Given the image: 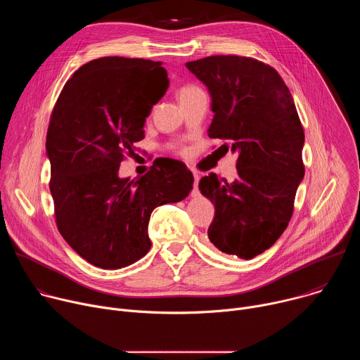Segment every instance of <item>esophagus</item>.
Wrapping results in <instances>:
<instances>
[{
	"instance_id": "obj_1",
	"label": "esophagus",
	"mask_w": 360,
	"mask_h": 360,
	"mask_svg": "<svg viewBox=\"0 0 360 360\" xmlns=\"http://www.w3.org/2000/svg\"><path fill=\"white\" fill-rule=\"evenodd\" d=\"M198 182H199V175L196 172H193V189H192V196H198L199 195V189H198Z\"/></svg>"
}]
</instances>
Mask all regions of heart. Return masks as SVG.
<instances>
[{"label":"heart","instance_id":"heart-1","mask_svg":"<svg viewBox=\"0 0 360 360\" xmlns=\"http://www.w3.org/2000/svg\"><path fill=\"white\" fill-rule=\"evenodd\" d=\"M200 91H202V89H200L199 86L193 85V84H185V85H182V86L178 89V98H179V101L182 102V101H185V99L193 96L195 94H198V92H200Z\"/></svg>","mask_w":360,"mask_h":360}]
</instances>
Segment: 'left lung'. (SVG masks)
Segmentation results:
<instances>
[{"label": "left lung", "mask_w": 360, "mask_h": 360, "mask_svg": "<svg viewBox=\"0 0 360 360\" xmlns=\"http://www.w3.org/2000/svg\"><path fill=\"white\" fill-rule=\"evenodd\" d=\"M186 67L212 98L208 136L228 141L225 150L238 153L235 179L210 174L199 181L215 205L208 238L221 252L252 259L286 229L304 175L293 98L278 71L255 58L212 56Z\"/></svg>", "instance_id": "obj_1"}]
</instances>
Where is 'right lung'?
<instances>
[{"mask_svg":"<svg viewBox=\"0 0 360 360\" xmlns=\"http://www.w3.org/2000/svg\"><path fill=\"white\" fill-rule=\"evenodd\" d=\"M169 85L161 61L104 57L65 82L49 118V191L60 233L94 266L125 268L150 248L148 222L164 203L185 199L192 172L181 161L153 165L138 179L118 169L136 155L143 124Z\"/></svg>","mask_w":360,"mask_h":360,"instance_id":"obj_1","label":"right lung"}]
</instances>
